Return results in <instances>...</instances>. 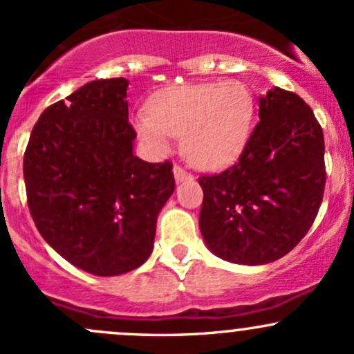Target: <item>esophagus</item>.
Listing matches in <instances>:
<instances>
[{
  "instance_id": "obj_1",
  "label": "esophagus",
  "mask_w": 354,
  "mask_h": 354,
  "mask_svg": "<svg viewBox=\"0 0 354 354\" xmlns=\"http://www.w3.org/2000/svg\"><path fill=\"white\" fill-rule=\"evenodd\" d=\"M173 173H174V178H176L178 183H180V181L189 180V178H192V173H188V171H186V169L183 168V166H180V165L174 166Z\"/></svg>"
}]
</instances>
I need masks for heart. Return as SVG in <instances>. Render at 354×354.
I'll list each match as a JSON object with an SVG mask.
<instances>
[{"mask_svg": "<svg viewBox=\"0 0 354 354\" xmlns=\"http://www.w3.org/2000/svg\"><path fill=\"white\" fill-rule=\"evenodd\" d=\"M254 115V95L239 80L180 85L151 102L149 118H139L138 129L158 146H166L168 136H183L189 162L218 169L240 156Z\"/></svg>", "mask_w": 354, "mask_h": 354, "instance_id": "1", "label": "heart"}]
</instances>
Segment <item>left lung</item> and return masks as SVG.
<instances>
[{
  "label": "left lung",
  "mask_w": 354,
  "mask_h": 354,
  "mask_svg": "<svg viewBox=\"0 0 354 354\" xmlns=\"http://www.w3.org/2000/svg\"><path fill=\"white\" fill-rule=\"evenodd\" d=\"M257 126L239 161L201 174L200 230L223 260L262 266L304 239L326 185L321 124L294 92L274 87L259 100Z\"/></svg>",
  "instance_id": "left-lung-1"
}]
</instances>
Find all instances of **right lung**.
<instances>
[{
  "label": "right lung",
  "mask_w": 354,
  "mask_h": 354,
  "mask_svg": "<svg viewBox=\"0 0 354 354\" xmlns=\"http://www.w3.org/2000/svg\"><path fill=\"white\" fill-rule=\"evenodd\" d=\"M127 82L100 79L41 112L23 158L30 215L57 254L119 275L153 252L158 213L174 192L171 161L133 154Z\"/></svg>",
  "instance_id": "add662e5"
}]
</instances>
